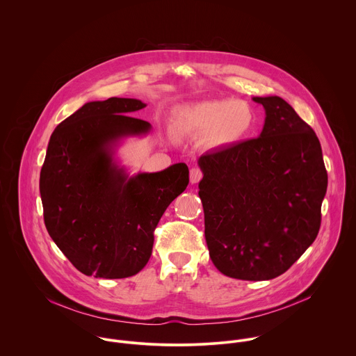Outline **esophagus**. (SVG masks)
I'll return each instance as SVG.
<instances>
[{
  "instance_id": "obj_1",
  "label": "esophagus",
  "mask_w": 356,
  "mask_h": 356,
  "mask_svg": "<svg viewBox=\"0 0 356 356\" xmlns=\"http://www.w3.org/2000/svg\"><path fill=\"white\" fill-rule=\"evenodd\" d=\"M203 178V171L197 167L191 170V184H197Z\"/></svg>"
}]
</instances>
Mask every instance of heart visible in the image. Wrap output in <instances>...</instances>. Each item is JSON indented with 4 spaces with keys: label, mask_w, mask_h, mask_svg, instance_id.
<instances>
[{
    "label": "heart",
    "mask_w": 356,
    "mask_h": 356,
    "mask_svg": "<svg viewBox=\"0 0 356 356\" xmlns=\"http://www.w3.org/2000/svg\"><path fill=\"white\" fill-rule=\"evenodd\" d=\"M177 127L186 134L207 137L216 147L233 144L254 127V109L232 99L208 100L182 106L175 113Z\"/></svg>",
    "instance_id": "obj_1"
}]
</instances>
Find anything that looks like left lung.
<instances>
[{
    "mask_svg": "<svg viewBox=\"0 0 356 356\" xmlns=\"http://www.w3.org/2000/svg\"><path fill=\"white\" fill-rule=\"evenodd\" d=\"M257 138L200 156L204 234L225 275L264 281L284 274L314 243L327 172L314 130L278 96Z\"/></svg>",
    "mask_w": 356,
    "mask_h": 356,
    "instance_id": "left-lung-1",
    "label": "left lung"
}]
</instances>
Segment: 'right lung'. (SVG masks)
<instances>
[{"instance_id":"right-lung-1","label":"right lung","mask_w":356,"mask_h":356,"mask_svg":"<svg viewBox=\"0 0 356 356\" xmlns=\"http://www.w3.org/2000/svg\"><path fill=\"white\" fill-rule=\"evenodd\" d=\"M147 106L136 99L86 102L51 133L40 175L47 230L85 275L126 278L148 263L153 232L189 184L177 163L159 172L129 177L113 160V147L151 124L130 116Z\"/></svg>"}]
</instances>
